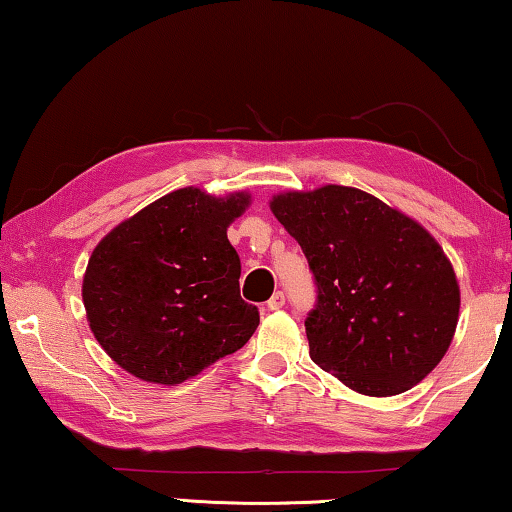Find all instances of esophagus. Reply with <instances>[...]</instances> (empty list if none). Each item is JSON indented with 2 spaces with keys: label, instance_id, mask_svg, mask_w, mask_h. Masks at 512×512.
I'll return each mask as SVG.
<instances>
[{
  "label": "esophagus",
  "instance_id": "esophagus-1",
  "mask_svg": "<svg viewBox=\"0 0 512 512\" xmlns=\"http://www.w3.org/2000/svg\"><path fill=\"white\" fill-rule=\"evenodd\" d=\"M266 307H268V311H277V309H282V307H284V293H282V291L273 293V298L266 302Z\"/></svg>",
  "mask_w": 512,
  "mask_h": 512
}]
</instances>
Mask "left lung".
<instances>
[{
  "label": "left lung",
  "instance_id": "8db88e82",
  "mask_svg": "<svg viewBox=\"0 0 512 512\" xmlns=\"http://www.w3.org/2000/svg\"><path fill=\"white\" fill-rule=\"evenodd\" d=\"M271 212L298 241L318 300L309 357L361 395L409 391L449 350L461 289L422 225L357 187L282 192Z\"/></svg>",
  "mask_w": 512,
  "mask_h": 512
}]
</instances>
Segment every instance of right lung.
<instances>
[{"instance_id":"obj_1","label":"right lung","mask_w":512,"mask_h":512,"mask_svg":"<svg viewBox=\"0 0 512 512\" xmlns=\"http://www.w3.org/2000/svg\"><path fill=\"white\" fill-rule=\"evenodd\" d=\"M250 194L176 189L115 225L92 250L83 305L94 339L119 368L176 386L244 348L259 325L241 300L230 223Z\"/></svg>"}]
</instances>
